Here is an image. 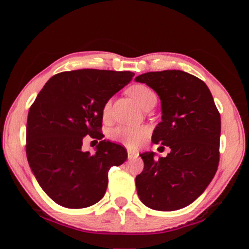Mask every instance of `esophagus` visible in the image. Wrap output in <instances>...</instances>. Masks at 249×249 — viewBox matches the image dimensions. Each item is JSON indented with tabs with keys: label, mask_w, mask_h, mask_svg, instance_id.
Segmentation results:
<instances>
[{
	"label": "esophagus",
	"mask_w": 249,
	"mask_h": 249,
	"mask_svg": "<svg viewBox=\"0 0 249 249\" xmlns=\"http://www.w3.org/2000/svg\"><path fill=\"white\" fill-rule=\"evenodd\" d=\"M127 157H128V159L136 158V157H138V153H137V151H134V150L128 149L127 150Z\"/></svg>",
	"instance_id": "esophagus-1"
}]
</instances>
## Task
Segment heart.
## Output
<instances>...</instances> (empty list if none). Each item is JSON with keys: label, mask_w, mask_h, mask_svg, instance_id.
Returning <instances> with one entry per match:
<instances>
[{"label": "heart", "mask_w": 249, "mask_h": 249, "mask_svg": "<svg viewBox=\"0 0 249 249\" xmlns=\"http://www.w3.org/2000/svg\"><path fill=\"white\" fill-rule=\"evenodd\" d=\"M128 93L141 107H144L149 101L156 99L154 92L142 84H136V86L130 87ZM109 111H111V102L108 101L103 105L102 108V115L104 119H107ZM147 136H148V129L145 126L125 125L120 126L112 132L113 140L125 145L128 148H136L146 140Z\"/></svg>", "instance_id": "1"}]
</instances>
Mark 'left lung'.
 I'll use <instances>...</instances> for the list:
<instances>
[{
  "label": "left lung",
  "mask_w": 249,
  "mask_h": 249,
  "mask_svg": "<svg viewBox=\"0 0 249 249\" xmlns=\"http://www.w3.org/2000/svg\"><path fill=\"white\" fill-rule=\"evenodd\" d=\"M161 101V122L151 141L168 146L166 157L141 155L144 170L136 177L137 195L146 206L176 211L196 201L212 181L220 161L221 115L206 84L181 70L142 73Z\"/></svg>",
  "instance_id": "1"
}]
</instances>
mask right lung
Here are the masks:
<instances>
[{
  "mask_svg": "<svg viewBox=\"0 0 249 249\" xmlns=\"http://www.w3.org/2000/svg\"><path fill=\"white\" fill-rule=\"evenodd\" d=\"M130 71L82 69L50 78L28 112L26 155L41 189L57 204L83 209L105 195L108 170L127 159L123 146L101 141L82 151L87 135L102 140L103 105L127 84Z\"/></svg>",
  "mask_w": 249,
  "mask_h": 249,
  "instance_id": "right-lung-1",
  "label": "right lung"
}]
</instances>
